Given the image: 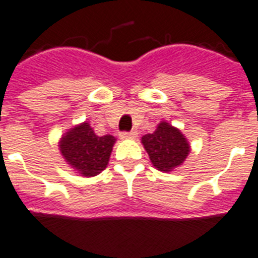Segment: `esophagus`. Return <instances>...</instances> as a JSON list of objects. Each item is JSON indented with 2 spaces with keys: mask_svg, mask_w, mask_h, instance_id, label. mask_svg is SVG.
Masks as SVG:
<instances>
[{
  "mask_svg": "<svg viewBox=\"0 0 258 258\" xmlns=\"http://www.w3.org/2000/svg\"><path fill=\"white\" fill-rule=\"evenodd\" d=\"M120 137L123 138V139H133V138L137 137V131H124V133L120 134Z\"/></svg>",
  "mask_w": 258,
  "mask_h": 258,
  "instance_id": "obj_1",
  "label": "esophagus"
}]
</instances>
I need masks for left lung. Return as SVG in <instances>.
Returning <instances> with one entry per match:
<instances>
[{
    "label": "left lung",
    "instance_id": "left-lung-1",
    "mask_svg": "<svg viewBox=\"0 0 258 258\" xmlns=\"http://www.w3.org/2000/svg\"><path fill=\"white\" fill-rule=\"evenodd\" d=\"M142 143L153 165L161 172H170L189 154V145L184 135L166 121H162L153 134L142 137Z\"/></svg>",
    "mask_w": 258,
    "mask_h": 258
}]
</instances>
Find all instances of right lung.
<instances>
[{"label": "right lung", "mask_w": 258, "mask_h": 258, "mask_svg": "<svg viewBox=\"0 0 258 258\" xmlns=\"http://www.w3.org/2000/svg\"><path fill=\"white\" fill-rule=\"evenodd\" d=\"M115 141L112 135H96L89 123H82L62 138L59 147L72 168L82 176L92 177L107 168Z\"/></svg>", "instance_id": "obj_1"}]
</instances>
